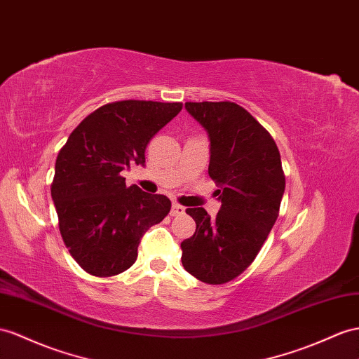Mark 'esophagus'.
I'll return each mask as SVG.
<instances>
[{"label": "esophagus", "instance_id": "34e87169", "mask_svg": "<svg viewBox=\"0 0 359 359\" xmlns=\"http://www.w3.org/2000/svg\"><path fill=\"white\" fill-rule=\"evenodd\" d=\"M182 214H185V208L183 206H180L179 203H172V206H171V215H182Z\"/></svg>", "mask_w": 359, "mask_h": 359}]
</instances>
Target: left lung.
I'll use <instances>...</instances> for the list:
<instances>
[{
    "instance_id": "obj_1",
    "label": "left lung",
    "mask_w": 359,
    "mask_h": 359,
    "mask_svg": "<svg viewBox=\"0 0 359 359\" xmlns=\"http://www.w3.org/2000/svg\"><path fill=\"white\" fill-rule=\"evenodd\" d=\"M187 112L209 140L208 172L222 189L215 218L188 208L196 232L182 241V264L205 283L219 285L240 276L259 253L278 219L285 191L280 154L270 133L231 101L185 103Z\"/></svg>"
}]
</instances>
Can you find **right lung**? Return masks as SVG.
<instances>
[{
  "instance_id": "1",
  "label": "right lung",
  "mask_w": 359,
  "mask_h": 359,
  "mask_svg": "<svg viewBox=\"0 0 359 359\" xmlns=\"http://www.w3.org/2000/svg\"><path fill=\"white\" fill-rule=\"evenodd\" d=\"M182 103L124 100L88 115L59 151L51 197L63 243L85 271L107 278L130 269L144 233L171 201L126 187L121 171L145 165V147Z\"/></svg>"
}]
</instances>
